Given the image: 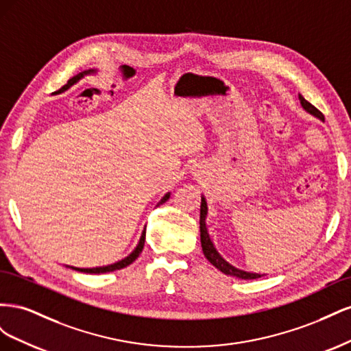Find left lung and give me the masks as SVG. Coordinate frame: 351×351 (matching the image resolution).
Wrapping results in <instances>:
<instances>
[{
    "label": "left lung",
    "mask_w": 351,
    "mask_h": 351,
    "mask_svg": "<svg viewBox=\"0 0 351 351\" xmlns=\"http://www.w3.org/2000/svg\"><path fill=\"white\" fill-rule=\"evenodd\" d=\"M299 99H300V104L302 107L309 111L311 114H313L315 117H317V119H321L322 121L325 120L324 114L317 110L316 107H313V105L311 102H307L302 95H299ZM206 212H208V206H206V200L202 197V204H200V243H202V250H204V254L206 256V259L214 265V267L217 269H219L221 272H224L227 275H232V277H237V278H241V280H256V278H261L263 277V275L261 274H252V272H246V271H241V269H237L234 267H231V265L228 262H226L224 259H222L219 256V253L217 252V249L214 247V244H212L210 239H209V234H208V230H206V224H205V218H206Z\"/></svg>",
    "instance_id": "8db88e82"
}]
</instances>
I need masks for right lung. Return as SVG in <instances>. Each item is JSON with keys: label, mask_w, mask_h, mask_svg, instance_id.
I'll return each mask as SVG.
<instances>
[{"label": "right lung", "mask_w": 351, "mask_h": 351, "mask_svg": "<svg viewBox=\"0 0 351 351\" xmlns=\"http://www.w3.org/2000/svg\"><path fill=\"white\" fill-rule=\"evenodd\" d=\"M92 71H93V70L83 71V73L76 74V76H73L71 79H69L67 84H64V86H62L61 89H58L57 92H61V90H66V89H69L73 83H76L77 80H80V79L84 76V74H89V73H92ZM168 197H169V193H168V195H165L161 200H159V204H158V205H162L164 202H167V200H168ZM145 232H146V231H143V232H142L141 241H139V244H137V247L134 249V252H133L132 254H129V256H127L125 259H123V261H120V262H117V263H114V265H108V267H101V268H73V269L80 271V272H86V274H104V272H112V271H117V269H121V268L129 267L130 263H133L137 258H139V254H141V253H142V250H143V246H145Z\"/></svg>", "instance_id": "obj_1"}]
</instances>
